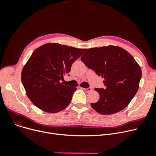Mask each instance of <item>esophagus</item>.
I'll list each match as a JSON object with an SVG mask.
<instances>
[{
  "mask_svg": "<svg viewBox=\"0 0 156 156\" xmlns=\"http://www.w3.org/2000/svg\"><path fill=\"white\" fill-rule=\"evenodd\" d=\"M86 93H89V92H90L91 90H92V88L91 87H88V88H84V89H83Z\"/></svg>",
  "mask_w": 156,
  "mask_h": 156,
  "instance_id": "esophagus-1",
  "label": "esophagus"
}]
</instances>
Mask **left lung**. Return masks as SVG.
<instances>
[{
  "instance_id": "left-lung-1",
  "label": "left lung",
  "mask_w": 156,
  "mask_h": 156,
  "mask_svg": "<svg viewBox=\"0 0 156 156\" xmlns=\"http://www.w3.org/2000/svg\"><path fill=\"white\" fill-rule=\"evenodd\" d=\"M81 61L105 79L106 88L94 89L99 99L91 107L102 115L114 114L126 107L138 90L142 77L141 69L131 55L111 45L87 50Z\"/></svg>"
}]
</instances>
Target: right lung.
I'll return each instance as SVG.
<instances>
[{
  "instance_id": "obj_1",
  "label": "right lung",
  "mask_w": 156,
  "mask_h": 156,
  "mask_svg": "<svg viewBox=\"0 0 156 156\" xmlns=\"http://www.w3.org/2000/svg\"><path fill=\"white\" fill-rule=\"evenodd\" d=\"M86 50L53 43L34 51L22 70L21 81L36 107L51 113L67 107L77 88L64 85L61 80Z\"/></svg>"
}]
</instances>
